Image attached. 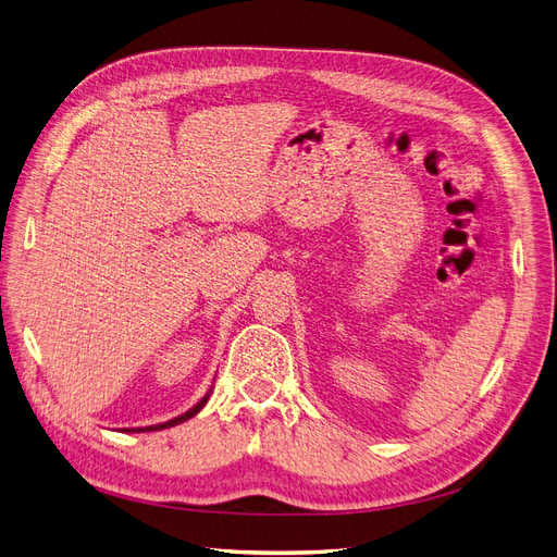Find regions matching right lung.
<instances>
[{
  "instance_id": "add662e5",
  "label": "right lung",
  "mask_w": 557,
  "mask_h": 557,
  "mask_svg": "<svg viewBox=\"0 0 557 557\" xmlns=\"http://www.w3.org/2000/svg\"><path fill=\"white\" fill-rule=\"evenodd\" d=\"M211 393H213V385H211V389L209 393H206L190 410H185L183 416H178V418H174V420H168V422H160V424H151V426H139V429H126V431H158V429H170V426H174V424H181V422H185V420H190L193 416H197L199 410L206 406V401H209V397H211Z\"/></svg>"
}]
</instances>
